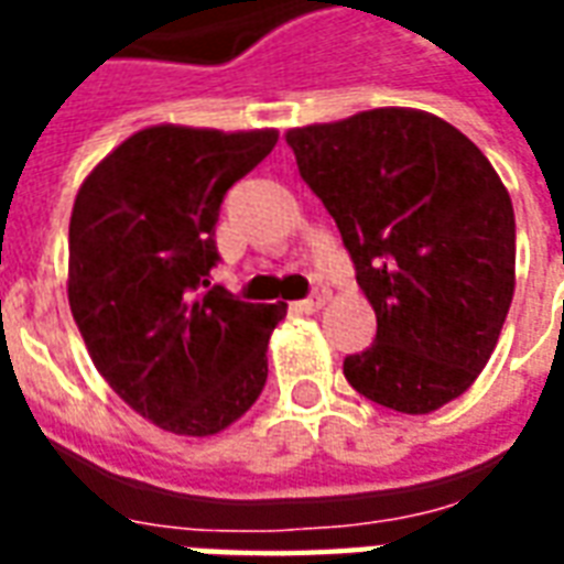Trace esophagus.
<instances>
[{"label":"esophagus","mask_w":564,"mask_h":564,"mask_svg":"<svg viewBox=\"0 0 564 564\" xmlns=\"http://www.w3.org/2000/svg\"><path fill=\"white\" fill-rule=\"evenodd\" d=\"M326 302H329V290H326V286H317L311 299H305V302H295L293 307L295 311H305V314H314V311H319Z\"/></svg>","instance_id":"obj_1"}]
</instances>
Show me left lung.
I'll use <instances>...</instances> for the list:
<instances>
[{
	"label": "left lung",
	"mask_w": 564,
	"mask_h": 564,
	"mask_svg": "<svg viewBox=\"0 0 564 564\" xmlns=\"http://www.w3.org/2000/svg\"><path fill=\"white\" fill-rule=\"evenodd\" d=\"M378 317L344 359L359 395L432 414L484 371L513 299L517 226L501 177L471 139L416 108H371L286 132Z\"/></svg>",
	"instance_id": "obj_1"
}]
</instances>
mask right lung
<instances>
[{
	"label": "right lung",
	"instance_id": "obj_1",
	"mask_svg": "<svg viewBox=\"0 0 564 564\" xmlns=\"http://www.w3.org/2000/svg\"><path fill=\"white\" fill-rule=\"evenodd\" d=\"M278 129H139L93 169L68 223V307L108 387L172 435L208 437L250 411L286 305L210 286L226 189Z\"/></svg>",
	"mask_w": 564,
	"mask_h": 564
}]
</instances>
